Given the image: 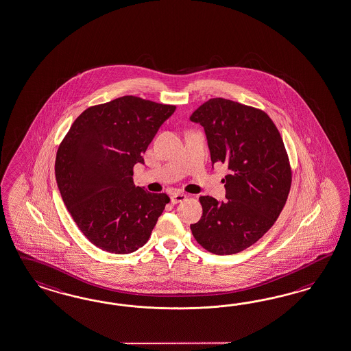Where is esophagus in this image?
<instances>
[{"label": "esophagus", "mask_w": 351, "mask_h": 351, "mask_svg": "<svg viewBox=\"0 0 351 351\" xmlns=\"http://www.w3.org/2000/svg\"><path fill=\"white\" fill-rule=\"evenodd\" d=\"M186 198H187V196H186L184 193H180V192H176V193H173V195H171V204H178V202H182V201H184Z\"/></svg>", "instance_id": "obj_1"}]
</instances>
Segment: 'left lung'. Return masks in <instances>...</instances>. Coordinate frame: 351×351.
<instances>
[{
    "label": "left lung",
    "mask_w": 351,
    "mask_h": 351,
    "mask_svg": "<svg viewBox=\"0 0 351 351\" xmlns=\"http://www.w3.org/2000/svg\"><path fill=\"white\" fill-rule=\"evenodd\" d=\"M205 128L211 162L228 164V201L201 196L202 216L191 232L214 254H234L257 242L275 224L291 187V167L278 127L267 113L213 98L189 117Z\"/></svg>",
    "instance_id": "left-lung-1"
}]
</instances>
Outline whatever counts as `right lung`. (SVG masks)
Masks as SVG:
<instances>
[{"label": "right lung", "instance_id": "1", "mask_svg": "<svg viewBox=\"0 0 351 351\" xmlns=\"http://www.w3.org/2000/svg\"><path fill=\"white\" fill-rule=\"evenodd\" d=\"M176 106L125 95L85 109L56 155V180L82 234L103 251L127 254L149 241L171 198L136 187L134 165Z\"/></svg>", "mask_w": 351, "mask_h": 351}]
</instances>
